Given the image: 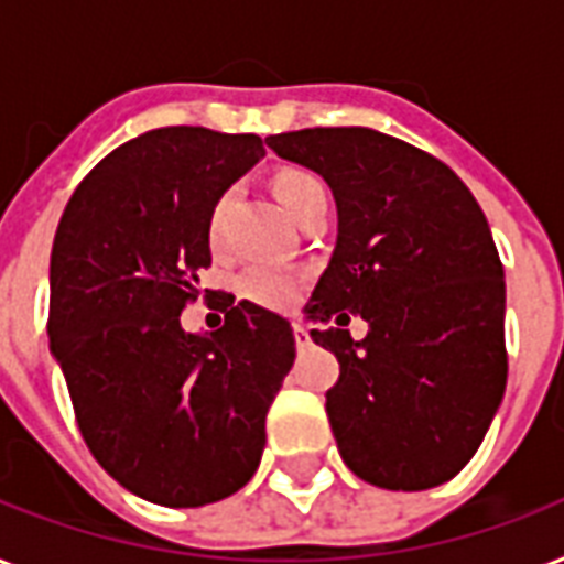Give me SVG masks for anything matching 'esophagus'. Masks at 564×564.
Segmentation results:
<instances>
[{
    "label": "esophagus",
    "instance_id": "1",
    "mask_svg": "<svg viewBox=\"0 0 564 564\" xmlns=\"http://www.w3.org/2000/svg\"><path fill=\"white\" fill-rule=\"evenodd\" d=\"M295 345L299 348H307L310 345V330L304 325H295Z\"/></svg>",
    "mask_w": 564,
    "mask_h": 564
}]
</instances>
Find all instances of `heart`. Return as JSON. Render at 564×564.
Listing matches in <instances>:
<instances>
[{
  "mask_svg": "<svg viewBox=\"0 0 564 564\" xmlns=\"http://www.w3.org/2000/svg\"><path fill=\"white\" fill-rule=\"evenodd\" d=\"M318 193H325V184L313 172L286 170L274 178V195H278V202H281V207L290 213L292 219H299L301 210L310 204V198ZM225 204H228V198H221L213 207L210 239H216V234H219ZM237 286L242 292V299L254 301L260 307H290L295 295H299V274L286 272V269H274V265H254V269H246V272L239 274Z\"/></svg>",
  "mask_w": 564,
  "mask_h": 564,
  "instance_id": "1",
  "label": "heart"
}]
</instances>
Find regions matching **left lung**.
I'll use <instances>...</instances> for the list:
<instances>
[{"label": "left lung", "mask_w": 564, "mask_h": 564, "mask_svg": "<svg viewBox=\"0 0 564 564\" xmlns=\"http://www.w3.org/2000/svg\"><path fill=\"white\" fill-rule=\"evenodd\" d=\"M327 181L336 246L304 307L336 354L327 419L345 465L392 491L463 471L507 389L503 265L480 204L415 145L371 128L265 137ZM354 315L362 340L344 330Z\"/></svg>", "instance_id": "8db88e82"}]
</instances>
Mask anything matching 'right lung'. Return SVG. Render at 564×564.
I'll use <instances>...</instances> for the list:
<instances>
[{
  "mask_svg": "<svg viewBox=\"0 0 564 564\" xmlns=\"http://www.w3.org/2000/svg\"><path fill=\"white\" fill-rule=\"evenodd\" d=\"M265 154L257 134L154 128L93 166L48 265V351L105 471L161 507H204L254 477L265 412L290 375V322L251 301L187 334L210 216Z\"/></svg>",
  "mask_w": 564,
  "mask_h": 564,
  "instance_id": "add662e5",
  "label": "right lung"
}]
</instances>
